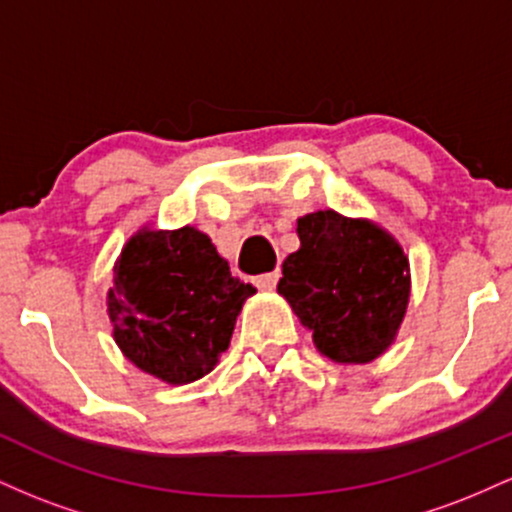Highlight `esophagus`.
<instances>
[{"mask_svg": "<svg viewBox=\"0 0 512 512\" xmlns=\"http://www.w3.org/2000/svg\"><path fill=\"white\" fill-rule=\"evenodd\" d=\"M279 272H269V274H260V276H255V286L260 291H272L274 286H276V281H279Z\"/></svg>", "mask_w": 512, "mask_h": 512, "instance_id": "1", "label": "esophagus"}]
</instances>
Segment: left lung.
Returning <instances> with one entry per match:
<instances>
[{
	"mask_svg": "<svg viewBox=\"0 0 512 512\" xmlns=\"http://www.w3.org/2000/svg\"><path fill=\"white\" fill-rule=\"evenodd\" d=\"M301 248L284 260L276 291L301 317L320 354L368 363L392 344L409 303V262L397 240L337 211L298 219Z\"/></svg>",
	"mask_w": 512,
	"mask_h": 512,
	"instance_id": "8db88e82",
	"label": "left lung"
}]
</instances>
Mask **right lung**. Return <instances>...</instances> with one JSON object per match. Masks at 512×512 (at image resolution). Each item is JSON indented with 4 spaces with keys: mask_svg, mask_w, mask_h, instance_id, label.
<instances>
[{
    "mask_svg": "<svg viewBox=\"0 0 512 512\" xmlns=\"http://www.w3.org/2000/svg\"><path fill=\"white\" fill-rule=\"evenodd\" d=\"M252 293L197 228L142 231L115 264L108 293L115 342L144 373L192 383L219 363Z\"/></svg>",
    "mask_w": 512,
    "mask_h": 512,
    "instance_id": "right-lung-1",
    "label": "right lung"
}]
</instances>
